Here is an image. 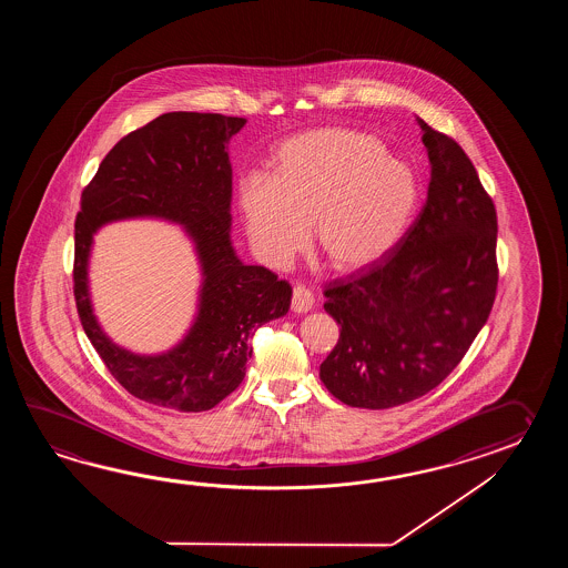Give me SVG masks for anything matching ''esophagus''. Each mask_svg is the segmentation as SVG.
<instances>
[{
  "label": "esophagus",
  "mask_w": 568,
  "mask_h": 568,
  "mask_svg": "<svg viewBox=\"0 0 568 568\" xmlns=\"http://www.w3.org/2000/svg\"><path fill=\"white\" fill-rule=\"evenodd\" d=\"M313 292L302 284H296L292 290V311L298 314L308 313L313 308Z\"/></svg>",
  "instance_id": "34e87169"
}]
</instances>
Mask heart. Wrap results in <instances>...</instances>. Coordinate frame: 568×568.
I'll return each instance as SVG.
<instances>
[{"instance_id": "heart-1", "label": "heart", "mask_w": 568, "mask_h": 568, "mask_svg": "<svg viewBox=\"0 0 568 568\" xmlns=\"http://www.w3.org/2000/svg\"><path fill=\"white\" fill-rule=\"evenodd\" d=\"M237 203L257 255L286 266L313 242L326 266L355 274L396 250L420 205L410 164L374 133L318 128L278 145L270 174H247Z\"/></svg>"}]
</instances>
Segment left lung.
<instances>
[{
	"instance_id": "left-lung-1",
	"label": "left lung",
	"mask_w": 568,
	"mask_h": 568,
	"mask_svg": "<svg viewBox=\"0 0 568 568\" xmlns=\"http://www.w3.org/2000/svg\"><path fill=\"white\" fill-rule=\"evenodd\" d=\"M418 123L430 160L420 215L379 264L325 288V311L341 335L321 379L353 408H394L435 389L494 306V201L463 148Z\"/></svg>"
}]
</instances>
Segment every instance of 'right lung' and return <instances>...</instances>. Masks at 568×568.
<instances>
[{"label":"right lung","instance_id":"add662e5","mask_svg":"<svg viewBox=\"0 0 568 568\" xmlns=\"http://www.w3.org/2000/svg\"><path fill=\"white\" fill-rule=\"evenodd\" d=\"M243 118L172 111L128 133L99 164L74 221V301L87 337L135 398L179 412L211 410L245 377L257 326L288 313L292 286L247 266L231 245L227 144ZM164 217L194 240L204 282L194 325L172 351L140 356L95 323L88 294L92 235L123 217Z\"/></svg>","mask_w":568,"mask_h":568}]
</instances>
